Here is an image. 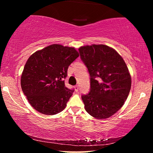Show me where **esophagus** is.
Wrapping results in <instances>:
<instances>
[{
    "label": "esophagus",
    "mask_w": 153,
    "mask_h": 153,
    "mask_svg": "<svg viewBox=\"0 0 153 153\" xmlns=\"http://www.w3.org/2000/svg\"><path fill=\"white\" fill-rule=\"evenodd\" d=\"M78 90H79V86L78 85H77V86H75V90H76V92H77L78 91Z\"/></svg>",
    "instance_id": "obj_1"
}]
</instances>
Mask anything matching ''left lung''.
<instances>
[{
  "instance_id": "1",
  "label": "left lung",
  "mask_w": 153,
  "mask_h": 153,
  "mask_svg": "<svg viewBox=\"0 0 153 153\" xmlns=\"http://www.w3.org/2000/svg\"><path fill=\"white\" fill-rule=\"evenodd\" d=\"M78 50L90 77V92L82 96L85 109L98 120L108 118L120 109L130 91L128 67L117 52L108 46L92 45Z\"/></svg>"
}]
</instances>
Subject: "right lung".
<instances>
[{"label": "right lung", "mask_w": 153, "mask_h": 153, "mask_svg": "<svg viewBox=\"0 0 153 153\" xmlns=\"http://www.w3.org/2000/svg\"><path fill=\"white\" fill-rule=\"evenodd\" d=\"M79 56L73 47L52 45L35 52L27 59L21 86L33 108L53 115L61 112L74 92L65 86L67 69Z\"/></svg>", "instance_id": "right-lung-1"}]
</instances>
